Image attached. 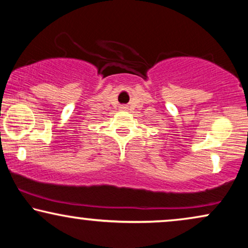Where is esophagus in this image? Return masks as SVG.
I'll list each match as a JSON object with an SVG mask.
<instances>
[{"label":"esophagus","instance_id":"1","mask_svg":"<svg viewBox=\"0 0 248 248\" xmlns=\"http://www.w3.org/2000/svg\"><path fill=\"white\" fill-rule=\"evenodd\" d=\"M120 109H121V110H127V109H128V107H127V106H124H124H121V107H120Z\"/></svg>","mask_w":248,"mask_h":248}]
</instances>
